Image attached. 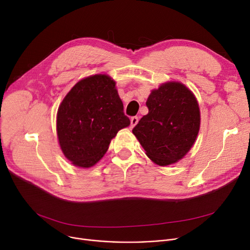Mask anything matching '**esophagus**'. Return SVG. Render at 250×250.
I'll return each instance as SVG.
<instances>
[{"label":"esophagus","instance_id":"34e87169","mask_svg":"<svg viewBox=\"0 0 250 250\" xmlns=\"http://www.w3.org/2000/svg\"><path fill=\"white\" fill-rule=\"evenodd\" d=\"M138 121H139V118H138L137 116H133V117L131 118V126L134 127V126L138 124Z\"/></svg>","mask_w":250,"mask_h":250}]
</instances>
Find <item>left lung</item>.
Segmentation results:
<instances>
[{"mask_svg": "<svg viewBox=\"0 0 250 250\" xmlns=\"http://www.w3.org/2000/svg\"><path fill=\"white\" fill-rule=\"evenodd\" d=\"M144 115L133 134L154 164L166 167L185 156L200 127V110L194 94L185 84L162 83L149 95Z\"/></svg>", "mask_w": 250, "mask_h": 250, "instance_id": "8db88e82", "label": "left lung"}]
</instances>
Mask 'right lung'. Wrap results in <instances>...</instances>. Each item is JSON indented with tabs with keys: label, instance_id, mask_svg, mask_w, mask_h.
<instances>
[{
	"label": "right lung",
	"instance_id": "1",
	"mask_svg": "<svg viewBox=\"0 0 250 250\" xmlns=\"http://www.w3.org/2000/svg\"><path fill=\"white\" fill-rule=\"evenodd\" d=\"M115 82L106 74L80 81L65 96L57 112V135L72 165L91 167L106 153L119 129L129 125Z\"/></svg>",
	"mask_w": 250,
	"mask_h": 250
}]
</instances>
